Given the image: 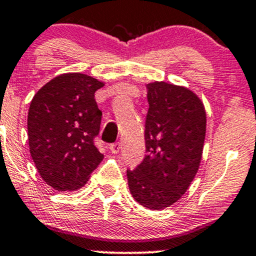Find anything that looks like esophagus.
<instances>
[{
  "label": "esophagus",
  "mask_w": 256,
  "mask_h": 256,
  "mask_svg": "<svg viewBox=\"0 0 256 256\" xmlns=\"http://www.w3.org/2000/svg\"><path fill=\"white\" fill-rule=\"evenodd\" d=\"M110 152L113 154H116V153H119V150H120V143L119 142H115V143H113V144H110Z\"/></svg>",
  "instance_id": "34e87169"
}]
</instances>
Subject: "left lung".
<instances>
[{"label":"left lung","mask_w":256,"mask_h":256,"mask_svg":"<svg viewBox=\"0 0 256 256\" xmlns=\"http://www.w3.org/2000/svg\"><path fill=\"white\" fill-rule=\"evenodd\" d=\"M147 156L128 170L134 199L150 210L172 206L199 169L206 131L204 104L194 92L164 81L147 85Z\"/></svg>","instance_id":"obj_1"}]
</instances>
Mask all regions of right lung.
I'll return each instance as SVG.
<instances>
[{
	"mask_svg": "<svg viewBox=\"0 0 256 256\" xmlns=\"http://www.w3.org/2000/svg\"><path fill=\"white\" fill-rule=\"evenodd\" d=\"M103 86L81 72L62 74L41 87L30 103V154L42 180L54 190L81 188L103 160L94 146L102 120L94 92Z\"/></svg>",
	"mask_w": 256,
	"mask_h": 256,
	"instance_id": "obj_1",
	"label": "right lung"
}]
</instances>
